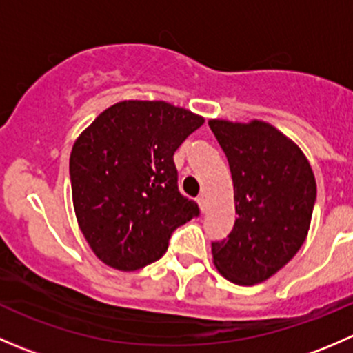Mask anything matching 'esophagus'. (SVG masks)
I'll return each mask as SVG.
<instances>
[{
    "mask_svg": "<svg viewBox=\"0 0 353 353\" xmlns=\"http://www.w3.org/2000/svg\"><path fill=\"white\" fill-rule=\"evenodd\" d=\"M196 203L199 205V210H201V212L205 213V210H206V199H205V196H203V194H199V196L196 198Z\"/></svg>",
    "mask_w": 353,
    "mask_h": 353,
    "instance_id": "34e87169",
    "label": "esophagus"
}]
</instances>
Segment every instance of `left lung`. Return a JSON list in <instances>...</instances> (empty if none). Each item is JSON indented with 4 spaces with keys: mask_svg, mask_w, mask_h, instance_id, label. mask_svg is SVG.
I'll use <instances>...</instances> for the list:
<instances>
[{
    "mask_svg": "<svg viewBox=\"0 0 353 353\" xmlns=\"http://www.w3.org/2000/svg\"><path fill=\"white\" fill-rule=\"evenodd\" d=\"M229 160L237 219L212 243L213 263L229 282L256 285L287 265L307 237L316 179L301 148L265 121L210 119Z\"/></svg>",
    "mask_w": 353,
    "mask_h": 353,
    "instance_id": "obj_1",
    "label": "left lung"
}]
</instances>
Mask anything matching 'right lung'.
Instances as JSON below:
<instances>
[{
  "instance_id": "add662e5",
  "label": "right lung",
  "mask_w": 353,
  "mask_h": 353,
  "mask_svg": "<svg viewBox=\"0 0 353 353\" xmlns=\"http://www.w3.org/2000/svg\"><path fill=\"white\" fill-rule=\"evenodd\" d=\"M205 123L163 101H123L81 131L70 155L74 215L94 254L134 272L162 258L174 230L198 216L177 188L174 152Z\"/></svg>"
}]
</instances>
